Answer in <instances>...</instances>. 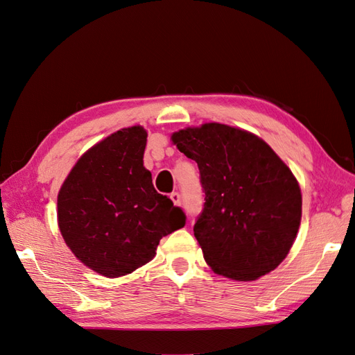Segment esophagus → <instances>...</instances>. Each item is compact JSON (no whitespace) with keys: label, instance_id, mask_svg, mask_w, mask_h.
I'll use <instances>...</instances> for the list:
<instances>
[{"label":"esophagus","instance_id":"1","mask_svg":"<svg viewBox=\"0 0 355 355\" xmlns=\"http://www.w3.org/2000/svg\"><path fill=\"white\" fill-rule=\"evenodd\" d=\"M171 200L174 202V205L175 206H178V205H181V196H180V193H177V191H174V193H171Z\"/></svg>","mask_w":355,"mask_h":355}]
</instances>
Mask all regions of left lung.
Here are the masks:
<instances>
[{
    "mask_svg": "<svg viewBox=\"0 0 355 355\" xmlns=\"http://www.w3.org/2000/svg\"><path fill=\"white\" fill-rule=\"evenodd\" d=\"M173 141L200 171L205 203L193 231L206 263L235 281L277 268L301 220L291 169L263 140L225 124L180 130Z\"/></svg>",
    "mask_w": 355,
    "mask_h": 355,
    "instance_id": "obj_1",
    "label": "left lung"
}]
</instances>
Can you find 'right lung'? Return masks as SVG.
Returning a JSON list of instances; mask_svg holds the SVG:
<instances>
[{
    "mask_svg": "<svg viewBox=\"0 0 355 355\" xmlns=\"http://www.w3.org/2000/svg\"><path fill=\"white\" fill-rule=\"evenodd\" d=\"M148 133L118 130L77 161L58 193V227L74 256L103 277L146 265L186 214L159 194L143 166Z\"/></svg>",
    "mask_w": 355,
    "mask_h": 355,
    "instance_id": "1",
    "label": "right lung"
}]
</instances>
